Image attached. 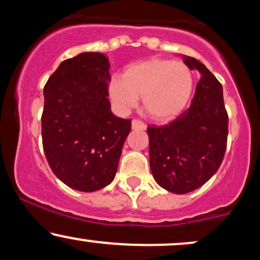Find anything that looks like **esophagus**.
<instances>
[{"mask_svg": "<svg viewBox=\"0 0 260 260\" xmlns=\"http://www.w3.org/2000/svg\"><path fill=\"white\" fill-rule=\"evenodd\" d=\"M132 128H133V129H142V131H144L145 128H147V124H145L143 121L137 120V118H136V120L132 121Z\"/></svg>", "mask_w": 260, "mask_h": 260, "instance_id": "obj_1", "label": "esophagus"}]
</instances>
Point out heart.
<instances>
[{
	"label": "heart",
	"mask_w": 260,
	"mask_h": 260,
	"mask_svg": "<svg viewBox=\"0 0 260 260\" xmlns=\"http://www.w3.org/2000/svg\"><path fill=\"white\" fill-rule=\"evenodd\" d=\"M110 96L120 110H128L143 96V106L150 117L168 121L186 107L193 91V74L181 62L153 58L127 68L123 77L110 83Z\"/></svg>",
	"instance_id": "obj_1"
}]
</instances>
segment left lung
Segmentation results:
<instances>
[{
  "label": "left lung",
  "instance_id": "obj_1",
  "mask_svg": "<svg viewBox=\"0 0 260 260\" xmlns=\"http://www.w3.org/2000/svg\"><path fill=\"white\" fill-rule=\"evenodd\" d=\"M201 72L189 109L164 126H149L150 170L157 184L176 194L202 187L221 165L228 145L229 116L222 86L198 59L183 55Z\"/></svg>",
  "mask_w": 260,
  "mask_h": 260
}]
</instances>
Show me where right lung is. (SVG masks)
<instances>
[{"mask_svg":"<svg viewBox=\"0 0 260 260\" xmlns=\"http://www.w3.org/2000/svg\"><path fill=\"white\" fill-rule=\"evenodd\" d=\"M109 70L105 55L83 52L62 62L44 86L45 156L56 177L80 192L113 181L132 126L111 112Z\"/></svg>","mask_w":260,"mask_h":260,"instance_id":"obj_1","label":"right lung"}]
</instances>
